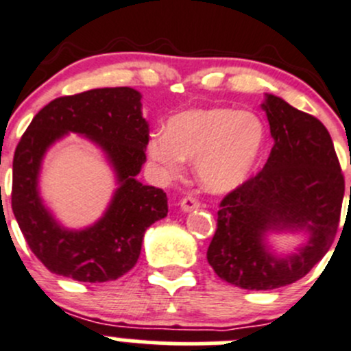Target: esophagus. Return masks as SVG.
<instances>
[{
  "mask_svg": "<svg viewBox=\"0 0 351 351\" xmlns=\"http://www.w3.org/2000/svg\"><path fill=\"white\" fill-rule=\"evenodd\" d=\"M198 207H200V202H198L195 197H185L182 198V202H180V208H182L183 212L197 210Z\"/></svg>",
  "mask_w": 351,
  "mask_h": 351,
  "instance_id": "obj_1",
  "label": "esophagus"
}]
</instances>
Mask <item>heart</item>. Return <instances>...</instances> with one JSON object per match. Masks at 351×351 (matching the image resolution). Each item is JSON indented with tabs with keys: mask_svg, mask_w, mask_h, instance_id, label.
<instances>
[{
	"mask_svg": "<svg viewBox=\"0 0 351 351\" xmlns=\"http://www.w3.org/2000/svg\"><path fill=\"white\" fill-rule=\"evenodd\" d=\"M267 130L260 117L226 107L192 108L173 115L156 134L147 154L165 175L178 176L185 159L195 161L200 185L226 195L250 182L260 165Z\"/></svg>",
	"mask_w": 351,
	"mask_h": 351,
	"instance_id": "1",
	"label": "heart"
}]
</instances>
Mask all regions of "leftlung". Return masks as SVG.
<instances>
[{
	"instance_id": "8db88e82",
	"label": "left lung",
	"mask_w": 351,
	"mask_h": 351,
	"mask_svg": "<svg viewBox=\"0 0 351 351\" xmlns=\"http://www.w3.org/2000/svg\"><path fill=\"white\" fill-rule=\"evenodd\" d=\"M261 108L275 141L270 158L221 202L207 251L208 265L222 280L247 290L278 289L306 277L335 241L345 195L326 127L270 93ZM284 232L306 239L293 252L278 254L267 236Z\"/></svg>"
}]
</instances>
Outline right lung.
Instances as JSON below:
<instances>
[{"label":"right lung","mask_w":351,"mask_h":351,"mask_svg":"<svg viewBox=\"0 0 351 351\" xmlns=\"http://www.w3.org/2000/svg\"><path fill=\"white\" fill-rule=\"evenodd\" d=\"M141 98L129 86L56 98L20 139L13 158L12 208L25 241L52 274L90 284L117 280L139 260L146 229L168 214L166 193L137 180L149 143ZM67 133L91 140L116 175L117 189L104 215L83 230L62 226L38 189L45 154Z\"/></svg>","instance_id":"add662e5"}]
</instances>
